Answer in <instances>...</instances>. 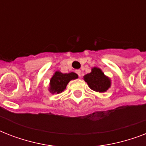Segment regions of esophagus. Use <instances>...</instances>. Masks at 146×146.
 I'll return each mask as SVG.
<instances>
[{
    "label": "esophagus",
    "mask_w": 146,
    "mask_h": 146,
    "mask_svg": "<svg viewBox=\"0 0 146 146\" xmlns=\"http://www.w3.org/2000/svg\"><path fill=\"white\" fill-rule=\"evenodd\" d=\"M76 73H77V75L79 76H81V70H76Z\"/></svg>",
    "instance_id": "esophagus-1"
}]
</instances>
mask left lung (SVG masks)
<instances>
[{"mask_svg": "<svg viewBox=\"0 0 146 146\" xmlns=\"http://www.w3.org/2000/svg\"><path fill=\"white\" fill-rule=\"evenodd\" d=\"M83 78L89 88L97 92H104L111 87V80L98 67H93L91 73L85 75Z\"/></svg>", "mask_w": 146, "mask_h": 146, "instance_id": "obj_1", "label": "left lung"}]
</instances>
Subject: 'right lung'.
Instances as JSON below:
<instances>
[{
    "instance_id": "right-lung-1",
    "label": "right lung",
    "mask_w": 146,
    "mask_h": 146,
    "mask_svg": "<svg viewBox=\"0 0 146 146\" xmlns=\"http://www.w3.org/2000/svg\"><path fill=\"white\" fill-rule=\"evenodd\" d=\"M78 78L76 73L71 72L69 73H62L60 71H56L50 80L49 91L52 94H59L66 89L68 82L72 80Z\"/></svg>"
}]
</instances>
